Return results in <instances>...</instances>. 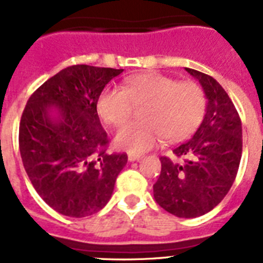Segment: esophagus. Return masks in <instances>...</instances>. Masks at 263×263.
Here are the masks:
<instances>
[{"label": "esophagus", "mask_w": 263, "mask_h": 263, "mask_svg": "<svg viewBox=\"0 0 263 263\" xmlns=\"http://www.w3.org/2000/svg\"><path fill=\"white\" fill-rule=\"evenodd\" d=\"M127 159H129L130 162H134V160L142 159V155H136V154H132V153H130V154L127 155Z\"/></svg>", "instance_id": "34e87169"}]
</instances>
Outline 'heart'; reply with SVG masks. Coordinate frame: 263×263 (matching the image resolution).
I'll use <instances>...</instances> for the list:
<instances>
[{
	"mask_svg": "<svg viewBox=\"0 0 263 263\" xmlns=\"http://www.w3.org/2000/svg\"><path fill=\"white\" fill-rule=\"evenodd\" d=\"M142 105V121L125 125L116 137V143L130 153L147 152L163 137L176 142L190 136L204 116L205 95L195 81L147 72L127 78L124 88H105L97 104L100 116L115 127L122 126L136 106Z\"/></svg>",
	"mask_w": 263,
	"mask_h": 263,
	"instance_id": "heart-1",
	"label": "heart"
}]
</instances>
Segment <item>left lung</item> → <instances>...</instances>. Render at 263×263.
<instances>
[{
	"label": "left lung",
	"instance_id": "8db88e82",
	"mask_svg": "<svg viewBox=\"0 0 263 263\" xmlns=\"http://www.w3.org/2000/svg\"><path fill=\"white\" fill-rule=\"evenodd\" d=\"M200 81L208 99L206 113L190 139L174 147L175 158L160 157L162 170L154 199L178 217H199L227 196L242 154V126L224 88L210 75L185 68Z\"/></svg>",
	"mask_w": 263,
	"mask_h": 263
}]
</instances>
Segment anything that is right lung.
<instances>
[{
    "instance_id": "add662e5",
    "label": "right lung",
    "mask_w": 263,
    "mask_h": 263,
    "mask_svg": "<svg viewBox=\"0 0 263 263\" xmlns=\"http://www.w3.org/2000/svg\"><path fill=\"white\" fill-rule=\"evenodd\" d=\"M124 69L76 64L45 81L27 100L20 124L23 167L39 196L69 217L103 210L127 162L109 153V138L97 115L105 85ZM55 105L61 118L52 123Z\"/></svg>"
}]
</instances>
